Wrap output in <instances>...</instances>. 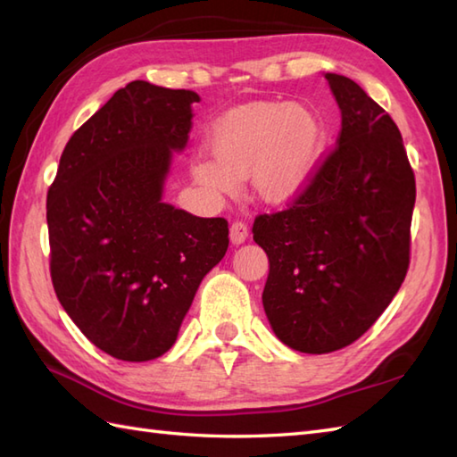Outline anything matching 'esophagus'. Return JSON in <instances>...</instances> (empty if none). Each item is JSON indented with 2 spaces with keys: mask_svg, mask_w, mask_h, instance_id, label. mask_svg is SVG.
<instances>
[{
  "mask_svg": "<svg viewBox=\"0 0 457 457\" xmlns=\"http://www.w3.org/2000/svg\"><path fill=\"white\" fill-rule=\"evenodd\" d=\"M247 237H249V228L245 226L244 221H234V223H231V228H229L231 244L241 245V244H245Z\"/></svg>",
  "mask_w": 457,
  "mask_h": 457,
  "instance_id": "1",
  "label": "esophagus"
}]
</instances>
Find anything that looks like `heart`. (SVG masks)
I'll return each mask as SVG.
<instances>
[{
	"mask_svg": "<svg viewBox=\"0 0 457 457\" xmlns=\"http://www.w3.org/2000/svg\"><path fill=\"white\" fill-rule=\"evenodd\" d=\"M206 141L213 159H196L190 167L202 188L229 196L237 179L251 177L259 198L280 204L312 180L326 149V129L304 104L263 102L221 115Z\"/></svg>",
	"mask_w": 457,
	"mask_h": 457,
	"instance_id": "obj_1",
	"label": "heart"
}]
</instances>
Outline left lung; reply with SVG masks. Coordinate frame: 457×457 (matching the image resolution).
I'll return each mask as SVG.
<instances>
[{
	"mask_svg": "<svg viewBox=\"0 0 457 457\" xmlns=\"http://www.w3.org/2000/svg\"><path fill=\"white\" fill-rule=\"evenodd\" d=\"M324 79L342 112L337 147L287 210L253 223L269 257V324L285 345L316 355L353 344L399 293L416 200L391 115L345 76Z\"/></svg>",
	"mask_w": 457,
	"mask_h": 457,
	"instance_id": "left-lung-1",
	"label": "left lung"
}]
</instances>
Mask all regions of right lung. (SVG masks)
<instances>
[{
  "mask_svg": "<svg viewBox=\"0 0 457 457\" xmlns=\"http://www.w3.org/2000/svg\"><path fill=\"white\" fill-rule=\"evenodd\" d=\"M196 102L192 90L129 82L66 143L48 188L54 293L80 332L121 361L169 352L229 245L226 220L162 200Z\"/></svg>",
  "mask_w": 457,
  "mask_h": 457,
  "instance_id": "right-lung-1",
  "label": "right lung"
}]
</instances>
